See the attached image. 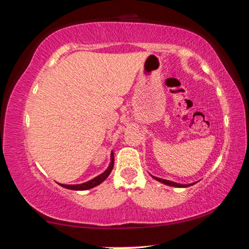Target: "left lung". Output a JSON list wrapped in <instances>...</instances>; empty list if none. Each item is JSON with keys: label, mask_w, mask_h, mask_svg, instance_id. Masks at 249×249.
Instances as JSON below:
<instances>
[{"label": "left lung", "mask_w": 249, "mask_h": 249, "mask_svg": "<svg viewBox=\"0 0 249 249\" xmlns=\"http://www.w3.org/2000/svg\"><path fill=\"white\" fill-rule=\"evenodd\" d=\"M155 180L159 181V182H161L163 184H167V185H170V187H175V188H188L190 187V185H193L195 183H190V184H181V183H177L174 182V181H170V180H166V179H161V178H157V177H154L151 176Z\"/></svg>", "instance_id": "1"}]
</instances>
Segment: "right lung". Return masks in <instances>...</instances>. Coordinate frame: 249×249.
Wrapping results in <instances>:
<instances>
[{
    "mask_svg": "<svg viewBox=\"0 0 249 249\" xmlns=\"http://www.w3.org/2000/svg\"><path fill=\"white\" fill-rule=\"evenodd\" d=\"M113 166H114V153L112 151V153H111V162H109L107 169L105 170L104 172H102L101 175H99L98 177H95V178L87 181V182H84V183H80V184H61V183H58V184L61 185V187L66 188V189H69V190H75V191L89 190V189H92V188L96 187V185L101 184L105 179L107 178L108 175L111 174V171L113 169Z\"/></svg>",
    "mask_w": 249,
    "mask_h": 249,
    "instance_id": "1",
    "label": "right lung"
}]
</instances>
